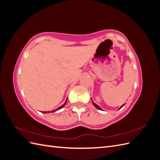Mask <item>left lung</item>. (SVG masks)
<instances>
[{
  "label": "left lung",
  "mask_w": 160,
  "mask_h": 160,
  "mask_svg": "<svg viewBox=\"0 0 160 160\" xmlns=\"http://www.w3.org/2000/svg\"><path fill=\"white\" fill-rule=\"evenodd\" d=\"M92 102H93V105L95 106V107L96 108H98V109H99V110H102V109H101V108L99 107V105H97V104H95V103L93 102V101H92ZM124 105H125V104H124ZM124 105H122V106H121V108H119V109H120L121 108H122L123 107V106Z\"/></svg>",
  "instance_id": "1"
}]
</instances>
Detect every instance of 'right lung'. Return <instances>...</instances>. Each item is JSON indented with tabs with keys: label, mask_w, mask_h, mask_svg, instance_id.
<instances>
[{
	"label": "right lung",
	"mask_w": 160,
	"mask_h": 160,
	"mask_svg": "<svg viewBox=\"0 0 160 160\" xmlns=\"http://www.w3.org/2000/svg\"><path fill=\"white\" fill-rule=\"evenodd\" d=\"M67 100H66V101H65V103L63 104V105H62L61 106H60L59 108H58L57 109H55L54 111H52V112H55V111H57V110H59V109H61V108H62L65 106V105L66 104V103H67ZM42 113H49V111H47V112H46V111H43V112H42Z\"/></svg>",
	"instance_id": "obj_1"
}]
</instances>
